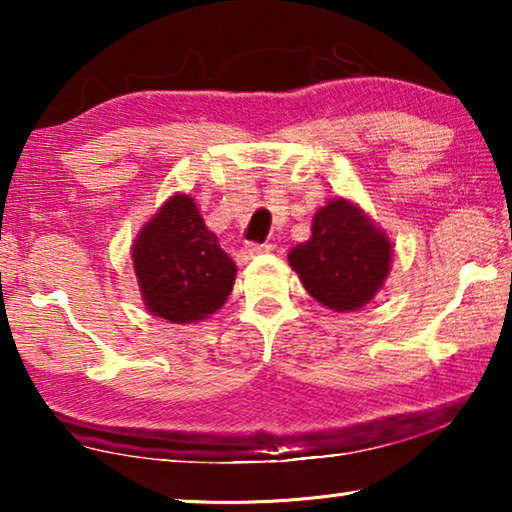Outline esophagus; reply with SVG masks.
I'll use <instances>...</instances> for the list:
<instances>
[{
    "instance_id": "1",
    "label": "esophagus",
    "mask_w": 512,
    "mask_h": 512,
    "mask_svg": "<svg viewBox=\"0 0 512 512\" xmlns=\"http://www.w3.org/2000/svg\"><path fill=\"white\" fill-rule=\"evenodd\" d=\"M272 249H275V244H270V242H265V244H244V247L240 249V254H237V261L247 263L254 256L268 254V251H272Z\"/></svg>"
}]
</instances>
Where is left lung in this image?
<instances>
[{"label":"left lung","mask_w":512,"mask_h":512,"mask_svg":"<svg viewBox=\"0 0 512 512\" xmlns=\"http://www.w3.org/2000/svg\"><path fill=\"white\" fill-rule=\"evenodd\" d=\"M307 293L335 312L375 298L391 268V242L354 202L333 198L314 214L312 237L289 251Z\"/></svg>","instance_id":"8db88e82"}]
</instances>
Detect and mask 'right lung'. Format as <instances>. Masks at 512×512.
Segmentation results:
<instances>
[{"instance_id": "obj_1", "label": "right lung", "mask_w": 512, "mask_h": 512, "mask_svg": "<svg viewBox=\"0 0 512 512\" xmlns=\"http://www.w3.org/2000/svg\"><path fill=\"white\" fill-rule=\"evenodd\" d=\"M132 265L146 310L170 324H198L221 310L237 275L186 193L172 195L139 230Z\"/></svg>"}]
</instances>
